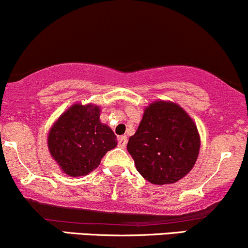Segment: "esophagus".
I'll return each mask as SVG.
<instances>
[{"mask_svg":"<svg viewBox=\"0 0 248 248\" xmlns=\"http://www.w3.org/2000/svg\"><path fill=\"white\" fill-rule=\"evenodd\" d=\"M126 143H127L126 136H121V137H118V146H119V148L124 149L125 146H126Z\"/></svg>","mask_w":248,"mask_h":248,"instance_id":"esophagus-1","label":"esophagus"}]
</instances>
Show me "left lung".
<instances>
[{"instance_id": "1", "label": "left lung", "mask_w": 248, "mask_h": 248, "mask_svg": "<svg viewBox=\"0 0 248 248\" xmlns=\"http://www.w3.org/2000/svg\"><path fill=\"white\" fill-rule=\"evenodd\" d=\"M201 140L191 117L176 103L156 100L146 106L127 151L137 171L153 185H172L189 174Z\"/></svg>"}]
</instances>
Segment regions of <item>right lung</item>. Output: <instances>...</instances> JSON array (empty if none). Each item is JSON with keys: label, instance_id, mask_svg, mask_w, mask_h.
<instances>
[{"label": "right lung", "instance_id": "1", "mask_svg": "<svg viewBox=\"0 0 248 248\" xmlns=\"http://www.w3.org/2000/svg\"><path fill=\"white\" fill-rule=\"evenodd\" d=\"M100 106L76 103L50 127L47 145L61 171L72 177L97 169L108 151L117 146V137L100 122Z\"/></svg>", "mask_w": 248, "mask_h": 248}]
</instances>
